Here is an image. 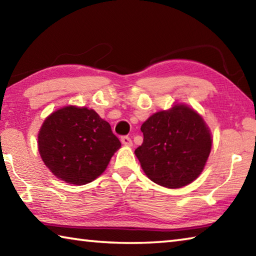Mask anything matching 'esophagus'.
I'll list each match as a JSON object with an SVG mask.
<instances>
[{"instance_id":"34e87169","label":"esophagus","mask_w":256,"mask_h":256,"mask_svg":"<svg viewBox=\"0 0 256 256\" xmlns=\"http://www.w3.org/2000/svg\"><path fill=\"white\" fill-rule=\"evenodd\" d=\"M120 141H122V144H123L124 146H132V140H131V138L128 136H124L120 138Z\"/></svg>"}]
</instances>
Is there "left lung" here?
<instances>
[{
  "label": "left lung",
  "instance_id": "1",
  "mask_svg": "<svg viewBox=\"0 0 256 256\" xmlns=\"http://www.w3.org/2000/svg\"><path fill=\"white\" fill-rule=\"evenodd\" d=\"M144 142L136 149L149 178L164 188L192 183L204 168L211 151V134L192 108L175 105L158 112L142 124Z\"/></svg>",
  "mask_w": 256,
  "mask_h": 256
}]
</instances>
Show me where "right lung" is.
<instances>
[{
	"instance_id": "add662e5",
	"label": "right lung",
	"mask_w": 256,
	"mask_h": 256,
	"mask_svg": "<svg viewBox=\"0 0 256 256\" xmlns=\"http://www.w3.org/2000/svg\"><path fill=\"white\" fill-rule=\"evenodd\" d=\"M120 146L110 123L86 107L68 106L54 112L38 134L42 162L56 177L74 185L90 183L102 175Z\"/></svg>"
}]
</instances>
